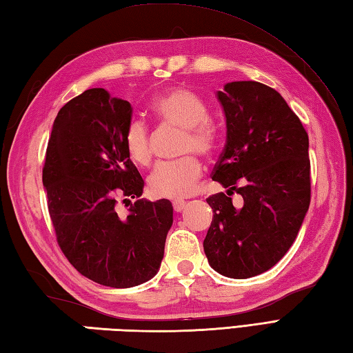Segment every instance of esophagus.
<instances>
[{"instance_id":"obj_1","label":"esophagus","mask_w":353,"mask_h":353,"mask_svg":"<svg viewBox=\"0 0 353 353\" xmlns=\"http://www.w3.org/2000/svg\"><path fill=\"white\" fill-rule=\"evenodd\" d=\"M185 206H186V201H185V200H176V201H172V209H174L176 212H182L183 209H185Z\"/></svg>"}]
</instances>
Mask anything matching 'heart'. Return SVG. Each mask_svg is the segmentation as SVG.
I'll use <instances>...</instances> for the list:
<instances>
[{
	"mask_svg": "<svg viewBox=\"0 0 353 353\" xmlns=\"http://www.w3.org/2000/svg\"><path fill=\"white\" fill-rule=\"evenodd\" d=\"M152 109L159 121L185 129L183 154L211 156L215 152L219 133L208 119L206 104L197 94L185 88H172L157 97ZM124 145L134 163L145 167L152 162V138L144 121L132 119L124 133ZM201 172V163L194 156L176 162H162L150 174L148 188L159 199H183L196 190Z\"/></svg>",
	"mask_w": 353,
	"mask_h": 353,
	"instance_id": "b5f03b06",
	"label": "heart"
}]
</instances>
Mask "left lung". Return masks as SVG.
<instances>
[{"label":"left lung","mask_w":353,"mask_h":353,"mask_svg":"<svg viewBox=\"0 0 353 353\" xmlns=\"http://www.w3.org/2000/svg\"><path fill=\"white\" fill-rule=\"evenodd\" d=\"M226 145L208 197L214 216L203 241L209 265L234 279L267 272L290 250L311 201L308 133L282 95L259 81H232L216 92ZM236 192L242 205L234 207Z\"/></svg>","instance_id":"8db88e82"}]
</instances>
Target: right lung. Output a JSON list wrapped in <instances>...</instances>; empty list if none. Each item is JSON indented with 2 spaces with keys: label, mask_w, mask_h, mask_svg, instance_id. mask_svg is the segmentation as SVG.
I'll return each mask as SVG.
<instances>
[{
  "label": "right lung",
  "mask_w": 353,
  "mask_h": 353,
  "mask_svg": "<svg viewBox=\"0 0 353 353\" xmlns=\"http://www.w3.org/2000/svg\"><path fill=\"white\" fill-rule=\"evenodd\" d=\"M130 121L129 101L88 89L59 110L42 170L59 247L80 274L112 288L159 272L172 224L170 200L130 203L144 190L124 145ZM121 199L131 205L127 214Z\"/></svg>",
  "instance_id": "add662e5"
}]
</instances>
